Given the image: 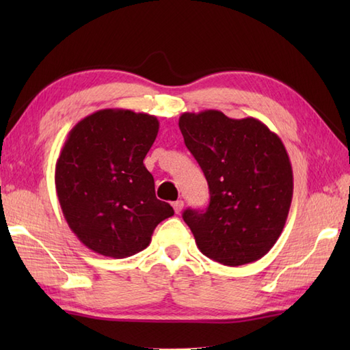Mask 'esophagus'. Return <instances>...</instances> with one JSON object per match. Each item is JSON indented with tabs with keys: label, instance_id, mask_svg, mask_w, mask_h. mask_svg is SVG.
<instances>
[{
	"label": "esophagus",
	"instance_id": "34e87169",
	"mask_svg": "<svg viewBox=\"0 0 350 350\" xmlns=\"http://www.w3.org/2000/svg\"><path fill=\"white\" fill-rule=\"evenodd\" d=\"M173 209H174L176 213H180L182 212V209H183V202H182V200H177V202L173 203Z\"/></svg>",
	"mask_w": 350,
	"mask_h": 350
}]
</instances>
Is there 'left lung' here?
<instances>
[{
  "instance_id": "8db88e82",
  "label": "left lung",
  "mask_w": 350,
  "mask_h": 350,
  "mask_svg": "<svg viewBox=\"0 0 350 350\" xmlns=\"http://www.w3.org/2000/svg\"><path fill=\"white\" fill-rule=\"evenodd\" d=\"M179 128L209 185L207 209L182 215L198 250L226 266L262 258L278 241L293 197L282 141L254 117L237 120L217 109L183 113Z\"/></svg>"
}]
</instances>
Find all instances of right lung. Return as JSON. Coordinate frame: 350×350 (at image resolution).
Listing matches in <instances>:
<instances>
[{
	"label": "right lung",
	"mask_w": 350,
	"mask_h": 350,
	"mask_svg": "<svg viewBox=\"0 0 350 350\" xmlns=\"http://www.w3.org/2000/svg\"><path fill=\"white\" fill-rule=\"evenodd\" d=\"M158 131L154 116L108 108L69 132L55 163L57 197L72 232L100 256L137 254L156 226L174 215L156 198L143 163Z\"/></svg>",
	"instance_id": "obj_1"
}]
</instances>
